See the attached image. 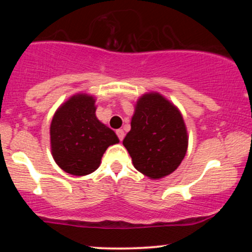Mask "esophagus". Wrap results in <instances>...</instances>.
<instances>
[{
  "label": "esophagus",
  "mask_w": 252,
  "mask_h": 252,
  "mask_svg": "<svg viewBox=\"0 0 252 252\" xmlns=\"http://www.w3.org/2000/svg\"><path fill=\"white\" fill-rule=\"evenodd\" d=\"M116 134H117V136H118V138H120V141H123V138H124V131H123V129H118L117 131H116Z\"/></svg>",
  "instance_id": "obj_1"
}]
</instances>
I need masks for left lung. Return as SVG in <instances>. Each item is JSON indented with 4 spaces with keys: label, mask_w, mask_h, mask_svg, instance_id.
<instances>
[{
    "label": "left lung",
    "mask_w": 252,
    "mask_h": 252,
    "mask_svg": "<svg viewBox=\"0 0 252 252\" xmlns=\"http://www.w3.org/2000/svg\"><path fill=\"white\" fill-rule=\"evenodd\" d=\"M123 146L138 172L155 180L169 175L180 166L189 146L181 112L158 92L143 94Z\"/></svg>",
    "instance_id": "left-lung-1"
}]
</instances>
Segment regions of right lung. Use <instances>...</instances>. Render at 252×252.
Instances as JSON below:
<instances>
[{
    "instance_id": "1",
    "label": "right lung",
    "mask_w": 252,
    "mask_h": 252,
    "mask_svg": "<svg viewBox=\"0 0 252 252\" xmlns=\"http://www.w3.org/2000/svg\"><path fill=\"white\" fill-rule=\"evenodd\" d=\"M94 103L90 94H74L52 118V155L68 174L82 176L94 172L108 147L120 142L114 130L96 117Z\"/></svg>"
}]
</instances>
